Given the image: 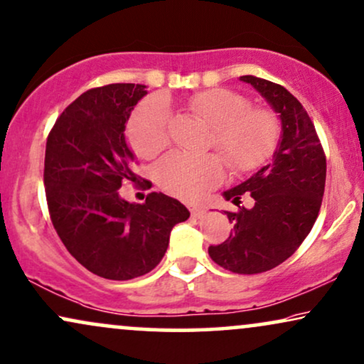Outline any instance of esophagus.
<instances>
[{
  "instance_id": "1",
  "label": "esophagus",
  "mask_w": 364,
  "mask_h": 364,
  "mask_svg": "<svg viewBox=\"0 0 364 364\" xmlns=\"http://www.w3.org/2000/svg\"><path fill=\"white\" fill-rule=\"evenodd\" d=\"M188 210H191V215L192 217H196V219H199V217H202L205 214V207H202V205H188Z\"/></svg>"
}]
</instances>
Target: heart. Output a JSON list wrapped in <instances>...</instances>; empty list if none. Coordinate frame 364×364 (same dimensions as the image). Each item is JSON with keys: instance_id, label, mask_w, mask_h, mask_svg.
<instances>
[{"instance_id": "heart-1", "label": "heart", "mask_w": 364, "mask_h": 364, "mask_svg": "<svg viewBox=\"0 0 364 364\" xmlns=\"http://www.w3.org/2000/svg\"><path fill=\"white\" fill-rule=\"evenodd\" d=\"M191 112L212 127L210 145L223 150L235 171L261 165L279 140V120L266 108H249L247 98L232 90L212 88L192 95ZM171 108L162 97H149L135 108L129 122V140L140 157L154 159L171 144ZM225 177V160L219 154L172 152L155 167L159 186L181 199H197Z\"/></svg>"}]
</instances>
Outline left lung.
Wrapping results in <instances>:
<instances>
[{
	"instance_id": "obj_1",
	"label": "left lung",
	"mask_w": 364,
	"mask_h": 364,
	"mask_svg": "<svg viewBox=\"0 0 364 364\" xmlns=\"http://www.w3.org/2000/svg\"><path fill=\"white\" fill-rule=\"evenodd\" d=\"M240 80L279 113L281 140L271 164L224 192L239 210L225 212L234 230L223 244L210 245L209 256L235 274H259L291 257L313 229L326 183V155L308 112L292 93L252 75ZM244 193L255 199L251 210L240 207Z\"/></svg>"
}]
</instances>
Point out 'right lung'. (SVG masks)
Masks as SVG:
<instances>
[{
	"label": "right lung",
	"instance_id": "obj_1",
	"mask_svg": "<svg viewBox=\"0 0 364 364\" xmlns=\"http://www.w3.org/2000/svg\"><path fill=\"white\" fill-rule=\"evenodd\" d=\"M139 83L92 88L65 108L46 140L45 192L53 228L68 252L112 281L144 276L162 261L171 230L191 212L162 192L144 204L122 199L135 181L125 124L147 95Z\"/></svg>",
	"mask_w": 364,
	"mask_h": 364
}]
</instances>
